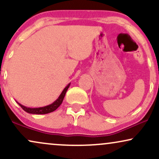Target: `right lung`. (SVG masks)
<instances>
[{
  "label": "right lung",
  "mask_w": 159,
  "mask_h": 159,
  "mask_svg": "<svg viewBox=\"0 0 159 159\" xmlns=\"http://www.w3.org/2000/svg\"><path fill=\"white\" fill-rule=\"evenodd\" d=\"M70 84H69L64 88V90L62 91V93H61V95H59V97L56 101H55L52 104H49V105H48V106L43 107L30 108V107H25V106H23L22 104H19L18 102H17V103L20 105V107L23 109V110H24V111H26V112H28V113L37 114V115L49 113V112H53V111H55L57 108L59 106H60L61 104H62L63 100H64V98L65 96V94H66L68 88L70 87Z\"/></svg>",
  "instance_id": "add662e5"
}]
</instances>
